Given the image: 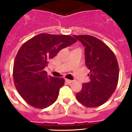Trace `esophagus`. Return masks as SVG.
I'll use <instances>...</instances> for the list:
<instances>
[{"label":"esophagus","instance_id":"esophagus-1","mask_svg":"<svg viewBox=\"0 0 132 132\" xmlns=\"http://www.w3.org/2000/svg\"><path fill=\"white\" fill-rule=\"evenodd\" d=\"M65 81H66L67 82H68V83H71V82H73V80H69V79H65Z\"/></svg>","mask_w":132,"mask_h":132}]
</instances>
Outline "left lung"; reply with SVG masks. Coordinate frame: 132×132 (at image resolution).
<instances>
[{"label": "left lung", "mask_w": 132, "mask_h": 132, "mask_svg": "<svg viewBox=\"0 0 132 132\" xmlns=\"http://www.w3.org/2000/svg\"><path fill=\"white\" fill-rule=\"evenodd\" d=\"M85 47V65L90 70V81L82 84L77 93V101L82 105L94 108L102 105L116 90L119 67L116 55L106 44L89 35L74 36Z\"/></svg>", "instance_id": "1"}]
</instances>
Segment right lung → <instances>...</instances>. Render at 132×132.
I'll list each match as a JSON object with an SVG mask.
<instances>
[{
    "label": "right lung",
    "mask_w": 132,
    "mask_h": 132,
    "mask_svg": "<svg viewBox=\"0 0 132 132\" xmlns=\"http://www.w3.org/2000/svg\"><path fill=\"white\" fill-rule=\"evenodd\" d=\"M72 36L39 34L18 50L13 67L15 87L24 101L36 108H45L57 99L65 79L48 76L44 68L61 50L77 42Z\"/></svg>",
    "instance_id": "1"
}]
</instances>
